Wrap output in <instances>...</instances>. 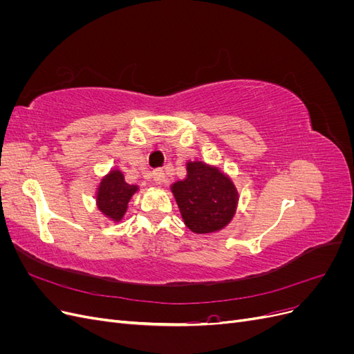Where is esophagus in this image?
<instances>
[{"instance_id":"1","label":"esophagus","mask_w":354,"mask_h":354,"mask_svg":"<svg viewBox=\"0 0 354 354\" xmlns=\"http://www.w3.org/2000/svg\"><path fill=\"white\" fill-rule=\"evenodd\" d=\"M152 176H153L155 183H158V185L165 183V173H164V169H160V168L155 169L153 173H152Z\"/></svg>"}]
</instances>
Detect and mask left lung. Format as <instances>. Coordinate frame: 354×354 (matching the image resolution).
Masks as SVG:
<instances>
[{
    "mask_svg": "<svg viewBox=\"0 0 354 354\" xmlns=\"http://www.w3.org/2000/svg\"><path fill=\"white\" fill-rule=\"evenodd\" d=\"M181 217L195 233H212L227 226L238 205V192L218 168L195 160L187 176L171 186Z\"/></svg>",
    "mask_w": 354,
    "mask_h": 354,
    "instance_id": "left-lung-1",
    "label": "left lung"
}]
</instances>
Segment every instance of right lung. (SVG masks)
Returning a JSON list of instances; mask_svg holds the SVG:
<instances>
[{
	"label": "right lung",
	"instance_id": "obj_1",
	"mask_svg": "<svg viewBox=\"0 0 354 354\" xmlns=\"http://www.w3.org/2000/svg\"><path fill=\"white\" fill-rule=\"evenodd\" d=\"M138 186L128 185L120 169H112L102 178L97 190V207L113 221H120L128 208V202L136 194Z\"/></svg>",
	"mask_w": 354,
	"mask_h": 354
}]
</instances>
